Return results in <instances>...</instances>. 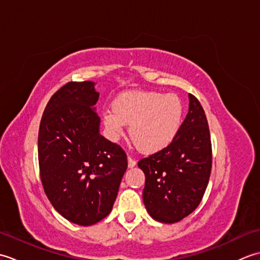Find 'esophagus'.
<instances>
[{"instance_id":"esophagus-1","label":"esophagus","mask_w":260,"mask_h":260,"mask_svg":"<svg viewBox=\"0 0 260 260\" xmlns=\"http://www.w3.org/2000/svg\"><path fill=\"white\" fill-rule=\"evenodd\" d=\"M127 163H128V168L129 169H133L135 165H136V161L135 159H133L132 157H128L127 158Z\"/></svg>"}]
</instances>
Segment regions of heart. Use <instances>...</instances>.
<instances>
[{"label":"heart","mask_w":260,"mask_h":260,"mask_svg":"<svg viewBox=\"0 0 260 260\" xmlns=\"http://www.w3.org/2000/svg\"><path fill=\"white\" fill-rule=\"evenodd\" d=\"M184 106L174 93L127 91L103 114L107 139L112 142L123 135L124 124H129L131 140L144 153H156L168 147L178 135Z\"/></svg>","instance_id":"heart-1"}]
</instances>
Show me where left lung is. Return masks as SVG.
<instances>
[{"mask_svg":"<svg viewBox=\"0 0 260 260\" xmlns=\"http://www.w3.org/2000/svg\"><path fill=\"white\" fill-rule=\"evenodd\" d=\"M212 167L208 120L189 93V112L171 144L139 162L145 174L143 201L148 214L174 223L192 213L206 192Z\"/></svg>","mask_w":260,"mask_h":260,"instance_id":"1","label":"left lung"}]
</instances>
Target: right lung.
<instances>
[{
    "label": "right lung",
    "instance_id": "add662e5",
    "mask_svg": "<svg viewBox=\"0 0 260 260\" xmlns=\"http://www.w3.org/2000/svg\"><path fill=\"white\" fill-rule=\"evenodd\" d=\"M95 82H68L49 101L38 137L43 189L70 222L91 225L106 218L117 197L127 157L99 133Z\"/></svg>",
    "mask_w": 260,
    "mask_h": 260
}]
</instances>
